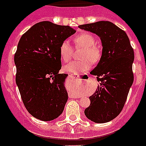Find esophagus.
Returning <instances> with one entry per match:
<instances>
[{
	"instance_id": "esophagus-1",
	"label": "esophagus",
	"mask_w": 146,
	"mask_h": 146,
	"mask_svg": "<svg viewBox=\"0 0 146 146\" xmlns=\"http://www.w3.org/2000/svg\"><path fill=\"white\" fill-rule=\"evenodd\" d=\"M69 77L70 78H71V79H80V80H82V77H80V76L77 75V74H70Z\"/></svg>"
}]
</instances>
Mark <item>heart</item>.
Returning <instances> with one entry per match:
<instances>
[{
    "instance_id": "1",
    "label": "heart",
    "mask_w": 146,
    "mask_h": 146,
    "mask_svg": "<svg viewBox=\"0 0 146 146\" xmlns=\"http://www.w3.org/2000/svg\"><path fill=\"white\" fill-rule=\"evenodd\" d=\"M73 41L76 46L84 47L81 58L82 60L73 61L64 67L65 71L70 73L78 74L88 70L92 66V63L96 64L102 58V52L100 46L96 44V39L92 34L83 33L74 37ZM73 47L67 40L61 44L59 53L61 58L64 62H69L73 56Z\"/></svg>"
}]
</instances>
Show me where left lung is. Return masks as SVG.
Wrapping results in <instances>:
<instances>
[{"mask_svg": "<svg viewBox=\"0 0 146 146\" xmlns=\"http://www.w3.org/2000/svg\"><path fill=\"white\" fill-rule=\"evenodd\" d=\"M79 27L100 36L103 46L100 62L90 72L97 76L100 85L89 98L90 105L84 114L93 122L105 123L116 118L124 107L133 82V50L125 32L111 22L98 21Z\"/></svg>", "mask_w": 146, "mask_h": 146, "instance_id": "left-lung-1", "label": "left lung"}]
</instances>
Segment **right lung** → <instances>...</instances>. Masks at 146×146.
<instances>
[{
    "label": "right lung",
    "instance_id": "obj_1",
    "mask_svg": "<svg viewBox=\"0 0 146 146\" xmlns=\"http://www.w3.org/2000/svg\"><path fill=\"white\" fill-rule=\"evenodd\" d=\"M75 33L69 26L41 21L18 42L14 57L15 82L26 109L38 119L53 120L63 112L68 96L64 84L67 74L58 73L59 47Z\"/></svg>",
    "mask_w": 146,
    "mask_h": 146
}]
</instances>
